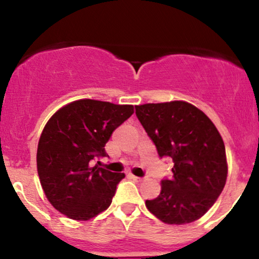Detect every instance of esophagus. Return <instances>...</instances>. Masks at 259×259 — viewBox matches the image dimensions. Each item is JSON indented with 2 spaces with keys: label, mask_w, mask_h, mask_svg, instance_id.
Masks as SVG:
<instances>
[{
  "label": "esophagus",
  "mask_w": 259,
  "mask_h": 259,
  "mask_svg": "<svg viewBox=\"0 0 259 259\" xmlns=\"http://www.w3.org/2000/svg\"><path fill=\"white\" fill-rule=\"evenodd\" d=\"M129 178H130V179L135 180V181H141V180H142V178H140V177H135V175H133V174H130V175H129Z\"/></svg>",
  "instance_id": "34e87169"
}]
</instances>
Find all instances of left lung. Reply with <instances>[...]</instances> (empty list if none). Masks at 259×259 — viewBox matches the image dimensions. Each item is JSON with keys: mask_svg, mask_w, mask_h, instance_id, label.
Instances as JSON below:
<instances>
[{"mask_svg": "<svg viewBox=\"0 0 259 259\" xmlns=\"http://www.w3.org/2000/svg\"><path fill=\"white\" fill-rule=\"evenodd\" d=\"M136 117L160 158L173 159V177L160 180L162 190L146 207L167 224L200 219L214 204L227 181L223 139L212 120L184 101L135 106Z\"/></svg>", "mask_w": 259, "mask_h": 259, "instance_id": "obj_1", "label": "left lung"}]
</instances>
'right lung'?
<instances>
[{
    "instance_id": "right-lung-1",
    "label": "right lung",
    "mask_w": 259,
    "mask_h": 259,
    "mask_svg": "<svg viewBox=\"0 0 259 259\" xmlns=\"http://www.w3.org/2000/svg\"><path fill=\"white\" fill-rule=\"evenodd\" d=\"M134 107L95 100L69 103L52 115L38 140L36 163L47 200L74 221H89L111 206L124 173L91 160L106 157L112 133L130 118Z\"/></svg>"
}]
</instances>
